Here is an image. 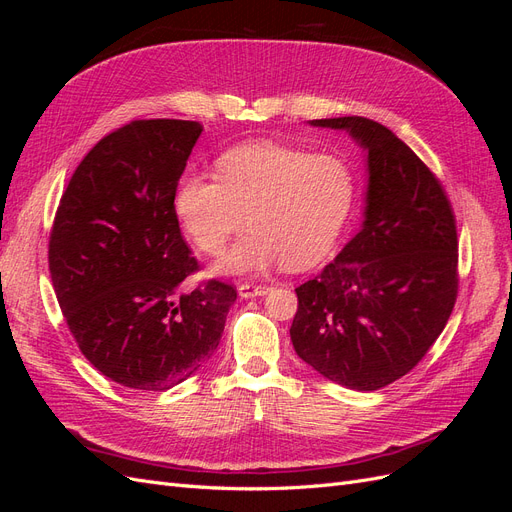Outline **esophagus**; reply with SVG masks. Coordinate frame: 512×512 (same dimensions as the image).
<instances>
[{
  "mask_svg": "<svg viewBox=\"0 0 512 512\" xmlns=\"http://www.w3.org/2000/svg\"><path fill=\"white\" fill-rule=\"evenodd\" d=\"M269 292V286L265 284H241L239 286V297L241 299H254V297H262V294Z\"/></svg>",
  "mask_w": 512,
  "mask_h": 512,
  "instance_id": "34e87169",
  "label": "esophagus"
}]
</instances>
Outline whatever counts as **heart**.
<instances>
[{
    "instance_id": "b5f03b06",
    "label": "heart",
    "mask_w": 512,
    "mask_h": 512,
    "mask_svg": "<svg viewBox=\"0 0 512 512\" xmlns=\"http://www.w3.org/2000/svg\"><path fill=\"white\" fill-rule=\"evenodd\" d=\"M218 170L220 177L185 173L173 196L179 226L209 256L222 254L250 215L252 232L218 262V273H256L277 262L312 267L329 256L354 207V170L329 153L250 143L226 151Z\"/></svg>"
}]
</instances>
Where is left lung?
Returning <instances> with one entry per match:
<instances>
[{"label": "left lung", "mask_w": 512, "mask_h": 512, "mask_svg": "<svg viewBox=\"0 0 512 512\" xmlns=\"http://www.w3.org/2000/svg\"><path fill=\"white\" fill-rule=\"evenodd\" d=\"M367 151L361 230L297 288L290 339L301 359L346 389L406 376L444 331L457 301V226L436 175L382 123L314 119Z\"/></svg>", "instance_id": "8db88e82"}]
</instances>
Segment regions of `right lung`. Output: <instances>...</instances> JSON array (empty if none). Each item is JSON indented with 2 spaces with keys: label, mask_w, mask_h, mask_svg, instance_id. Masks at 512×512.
<instances>
[{
  "label": "right lung",
  "mask_w": 512,
  "mask_h": 512,
  "mask_svg": "<svg viewBox=\"0 0 512 512\" xmlns=\"http://www.w3.org/2000/svg\"><path fill=\"white\" fill-rule=\"evenodd\" d=\"M203 126L138 119L91 149L61 196L49 271L85 359L113 382L166 391L218 348L237 301L209 280L181 292L198 260L173 209L177 181Z\"/></svg>",
  "instance_id": "right-lung-1"
}]
</instances>
